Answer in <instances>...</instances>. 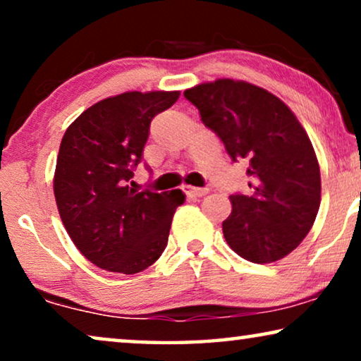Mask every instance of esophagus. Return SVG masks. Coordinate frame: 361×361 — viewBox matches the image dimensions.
<instances>
[{
    "label": "esophagus",
    "instance_id": "1",
    "mask_svg": "<svg viewBox=\"0 0 361 361\" xmlns=\"http://www.w3.org/2000/svg\"><path fill=\"white\" fill-rule=\"evenodd\" d=\"M185 192L187 197H192V199H197V197H204L207 195L209 189H200V187H192V185H184L182 187Z\"/></svg>",
    "mask_w": 361,
    "mask_h": 361
}]
</instances>
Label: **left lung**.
Masks as SVG:
<instances>
[{"mask_svg": "<svg viewBox=\"0 0 361 361\" xmlns=\"http://www.w3.org/2000/svg\"><path fill=\"white\" fill-rule=\"evenodd\" d=\"M231 161L248 162V194L230 195L221 228L230 248L251 263H273L298 248L320 205L312 142L284 102L243 80L219 78L184 92Z\"/></svg>", "mask_w": 361, "mask_h": 361, "instance_id": "1", "label": "left lung"}]
</instances>
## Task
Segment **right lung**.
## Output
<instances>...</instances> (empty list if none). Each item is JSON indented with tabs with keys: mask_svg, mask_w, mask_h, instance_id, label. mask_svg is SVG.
I'll return each instance as SVG.
<instances>
[{
	"mask_svg": "<svg viewBox=\"0 0 361 361\" xmlns=\"http://www.w3.org/2000/svg\"><path fill=\"white\" fill-rule=\"evenodd\" d=\"M180 92H126L87 108L59 147L54 195L78 251L98 268L135 274L167 246L182 190L136 192L126 185L142 159L152 118Z\"/></svg>",
	"mask_w": 361,
	"mask_h": 361,
	"instance_id": "add662e5",
	"label": "right lung"
}]
</instances>
